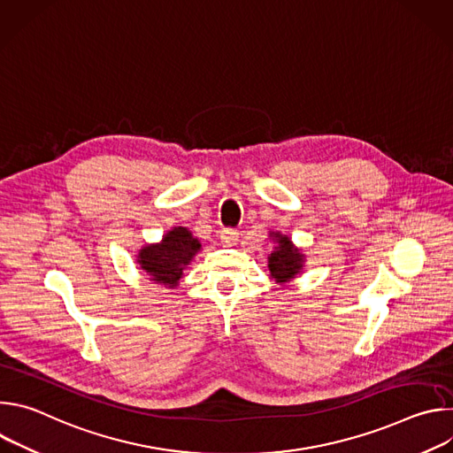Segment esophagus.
<instances>
[{
    "label": "esophagus",
    "mask_w": 453,
    "mask_h": 453,
    "mask_svg": "<svg viewBox=\"0 0 453 453\" xmlns=\"http://www.w3.org/2000/svg\"><path fill=\"white\" fill-rule=\"evenodd\" d=\"M220 242H222L224 245H234V243L238 242V231H236V229H231V227L222 229V231H220Z\"/></svg>",
    "instance_id": "34e87169"
}]
</instances>
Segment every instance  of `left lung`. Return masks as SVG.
<instances>
[{
    "instance_id": "8db88e82",
    "label": "left lung",
    "mask_w": 453,
    "mask_h": 453,
    "mask_svg": "<svg viewBox=\"0 0 453 453\" xmlns=\"http://www.w3.org/2000/svg\"><path fill=\"white\" fill-rule=\"evenodd\" d=\"M269 238L276 243L269 256L271 278L280 285H287L303 273L306 256L299 247L294 245L290 236L283 234L281 231H271Z\"/></svg>"
}]
</instances>
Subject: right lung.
I'll return each instance as SVG.
<instances>
[{
  "label": "right lung",
  "mask_w": 453,
  "mask_h": 453,
  "mask_svg": "<svg viewBox=\"0 0 453 453\" xmlns=\"http://www.w3.org/2000/svg\"><path fill=\"white\" fill-rule=\"evenodd\" d=\"M201 249L199 238L193 236L188 227L177 226L166 231L161 242L143 245L136 254V262L150 281L175 288Z\"/></svg>",
  "instance_id": "obj_1"
}]
</instances>
